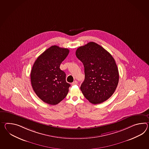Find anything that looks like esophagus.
Masks as SVG:
<instances>
[{"instance_id": "obj_1", "label": "esophagus", "mask_w": 149, "mask_h": 149, "mask_svg": "<svg viewBox=\"0 0 149 149\" xmlns=\"http://www.w3.org/2000/svg\"><path fill=\"white\" fill-rule=\"evenodd\" d=\"M77 84V82L76 81H75L74 82H73L72 83V85H76Z\"/></svg>"}]
</instances>
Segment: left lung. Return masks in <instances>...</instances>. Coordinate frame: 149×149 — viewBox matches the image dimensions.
Listing matches in <instances>:
<instances>
[{
    "label": "left lung",
    "instance_id": "1",
    "mask_svg": "<svg viewBox=\"0 0 149 149\" xmlns=\"http://www.w3.org/2000/svg\"><path fill=\"white\" fill-rule=\"evenodd\" d=\"M76 55L84 67L85 79L80 87L84 97L94 104L107 101L114 93L119 81L112 55L94 42L78 48Z\"/></svg>",
    "mask_w": 149,
    "mask_h": 149
}]
</instances>
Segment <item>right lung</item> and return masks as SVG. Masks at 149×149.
I'll use <instances>...</instances> for the list:
<instances>
[{"mask_svg":"<svg viewBox=\"0 0 149 149\" xmlns=\"http://www.w3.org/2000/svg\"><path fill=\"white\" fill-rule=\"evenodd\" d=\"M69 50L52 46L36 58L31 72L33 91L44 102L56 105L65 98L70 84L65 81V73L60 65Z\"/></svg>","mask_w":149,"mask_h":149,"instance_id":"right-lung-1","label":"right lung"}]
</instances>
